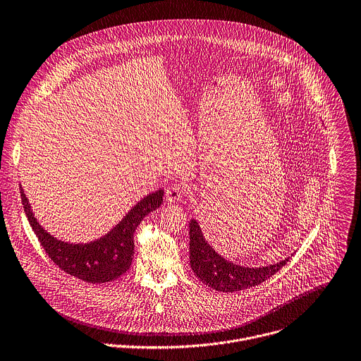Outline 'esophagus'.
<instances>
[{"label":"esophagus","mask_w":361,"mask_h":361,"mask_svg":"<svg viewBox=\"0 0 361 361\" xmlns=\"http://www.w3.org/2000/svg\"><path fill=\"white\" fill-rule=\"evenodd\" d=\"M165 195H166V200L169 203H176V202H179L182 199L183 190H182V188L179 185H172V186H169L166 189Z\"/></svg>","instance_id":"34e87169"}]
</instances>
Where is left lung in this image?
<instances>
[{"label": "left lung", "instance_id": "left-lung-1", "mask_svg": "<svg viewBox=\"0 0 361 361\" xmlns=\"http://www.w3.org/2000/svg\"><path fill=\"white\" fill-rule=\"evenodd\" d=\"M189 259L195 275L207 286L220 292H238L271 278L288 261L289 257L267 267H243L221 257L204 238L199 223L189 221Z\"/></svg>", "mask_w": 361, "mask_h": 361}]
</instances>
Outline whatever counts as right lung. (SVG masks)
Here are the masks:
<instances>
[{
  "label": "right lung",
  "instance_id": "right-lung-1",
  "mask_svg": "<svg viewBox=\"0 0 361 361\" xmlns=\"http://www.w3.org/2000/svg\"><path fill=\"white\" fill-rule=\"evenodd\" d=\"M20 189L28 221L49 258L69 275L90 283L111 282L130 269L134 258V231L164 200L162 189L149 193L103 237L90 243H68L54 237L41 226L21 185Z\"/></svg>",
  "mask_w": 361,
  "mask_h": 361
}]
</instances>
